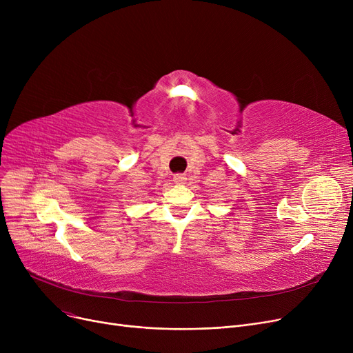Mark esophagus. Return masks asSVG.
Here are the masks:
<instances>
[{
    "label": "esophagus",
    "mask_w": 353,
    "mask_h": 353,
    "mask_svg": "<svg viewBox=\"0 0 353 353\" xmlns=\"http://www.w3.org/2000/svg\"><path fill=\"white\" fill-rule=\"evenodd\" d=\"M173 181H174L176 184H184V183H186V176L181 174V173H177V174H174Z\"/></svg>",
    "instance_id": "1"
}]
</instances>
